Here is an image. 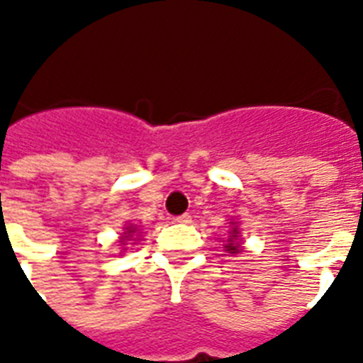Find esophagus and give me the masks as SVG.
Masks as SVG:
<instances>
[{"mask_svg": "<svg viewBox=\"0 0 363 363\" xmlns=\"http://www.w3.org/2000/svg\"><path fill=\"white\" fill-rule=\"evenodd\" d=\"M175 222H177V224H190V222H192V216L188 215V213H184V215L177 216Z\"/></svg>", "mask_w": 363, "mask_h": 363, "instance_id": "obj_1", "label": "esophagus"}]
</instances>
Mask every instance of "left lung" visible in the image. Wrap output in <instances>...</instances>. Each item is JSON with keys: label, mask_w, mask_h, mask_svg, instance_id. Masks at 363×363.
<instances>
[{"label": "left lung", "mask_w": 363, "mask_h": 363, "mask_svg": "<svg viewBox=\"0 0 363 363\" xmlns=\"http://www.w3.org/2000/svg\"><path fill=\"white\" fill-rule=\"evenodd\" d=\"M228 233H230V235H228V241H226V245H224L226 252H230V254L241 252V242L238 241V238H239L238 224H233L232 222V228H230V232Z\"/></svg>", "instance_id": "8db88e82"}]
</instances>
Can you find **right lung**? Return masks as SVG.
Listing matches in <instances>:
<instances>
[{
  "label": "right lung",
  "mask_w": 363,
  "mask_h": 363,
  "mask_svg": "<svg viewBox=\"0 0 363 363\" xmlns=\"http://www.w3.org/2000/svg\"><path fill=\"white\" fill-rule=\"evenodd\" d=\"M135 232H137V226H125V232H124V235L121 238V242H124L125 239L131 238V235H133Z\"/></svg>",
  "instance_id": "add662e5"
}]
</instances>
